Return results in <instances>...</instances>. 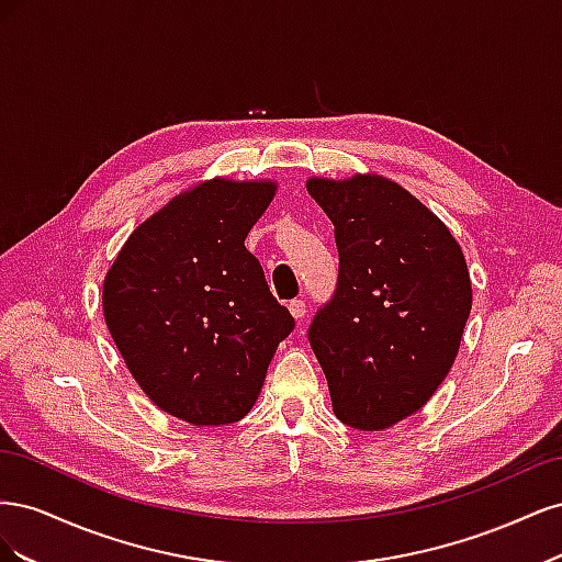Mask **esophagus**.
Here are the masks:
<instances>
[{
  "instance_id": "esophagus-1",
  "label": "esophagus",
  "mask_w": 562,
  "mask_h": 562,
  "mask_svg": "<svg viewBox=\"0 0 562 562\" xmlns=\"http://www.w3.org/2000/svg\"><path fill=\"white\" fill-rule=\"evenodd\" d=\"M288 310H291L295 321H302L304 316H307V304H304V300H293L291 304H288Z\"/></svg>"
}]
</instances>
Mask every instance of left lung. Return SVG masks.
Masks as SVG:
<instances>
[{
	"mask_svg": "<svg viewBox=\"0 0 562 562\" xmlns=\"http://www.w3.org/2000/svg\"><path fill=\"white\" fill-rule=\"evenodd\" d=\"M335 225L339 274L310 345L347 427L415 415L448 378L471 312L464 252L419 199L378 173L310 178Z\"/></svg>",
	"mask_w": 562,
	"mask_h": 562,
	"instance_id": "8db88e82",
	"label": "left lung"
}]
</instances>
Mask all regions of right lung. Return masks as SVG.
I'll list each match as a JSON object with an SVG mask.
<instances>
[{
	"instance_id": "right-lung-1",
	"label": "right lung",
	"mask_w": 562,
	"mask_h": 562,
	"mask_svg": "<svg viewBox=\"0 0 562 562\" xmlns=\"http://www.w3.org/2000/svg\"><path fill=\"white\" fill-rule=\"evenodd\" d=\"M271 180H203L133 229L103 283L114 345L147 398L194 427L244 419L295 321L246 236Z\"/></svg>"
}]
</instances>
